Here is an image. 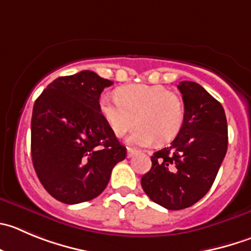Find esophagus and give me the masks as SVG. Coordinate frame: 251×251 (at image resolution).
<instances>
[{
    "label": "esophagus",
    "instance_id": "esophagus-1",
    "mask_svg": "<svg viewBox=\"0 0 251 251\" xmlns=\"http://www.w3.org/2000/svg\"><path fill=\"white\" fill-rule=\"evenodd\" d=\"M138 152H139V150L133 149V148H127V156H128V157L134 156V155L138 154Z\"/></svg>",
    "mask_w": 251,
    "mask_h": 251
}]
</instances>
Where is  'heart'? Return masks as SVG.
<instances>
[{"label":"heart","mask_w":251,"mask_h":251,"mask_svg":"<svg viewBox=\"0 0 251 251\" xmlns=\"http://www.w3.org/2000/svg\"><path fill=\"white\" fill-rule=\"evenodd\" d=\"M100 112L109 129L124 135L137 122L139 124L128 140L132 144L149 145L173 139L183 123L185 108L177 94L161 85H128L119 87L116 99L103 95Z\"/></svg>","instance_id":"1"}]
</instances>
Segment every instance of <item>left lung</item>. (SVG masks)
I'll list each match as a JSON object with an SVG mask.
<instances>
[{
  "label": "left lung",
  "mask_w": 251,
  "mask_h": 251,
  "mask_svg": "<svg viewBox=\"0 0 251 251\" xmlns=\"http://www.w3.org/2000/svg\"><path fill=\"white\" fill-rule=\"evenodd\" d=\"M185 116L170 147L154 152L142 187L155 203L171 211L199 202L213 185L228 148L222 104L199 83L181 81Z\"/></svg>",
  "instance_id": "8db88e82"
}]
</instances>
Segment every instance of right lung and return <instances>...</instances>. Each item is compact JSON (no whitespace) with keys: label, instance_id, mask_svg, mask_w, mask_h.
Segmentation results:
<instances>
[{"label":"right lung","instance_id":"right-lung-1","mask_svg":"<svg viewBox=\"0 0 251 251\" xmlns=\"http://www.w3.org/2000/svg\"><path fill=\"white\" fill-rule=\"evenodd\" d=\"M112 83L88 70L61 76L33 107V166L45 190L63 203L96 199L127 156L100 112L102 91Z\"/></svg>","mask_w":251,"mask_h":251}]
</instances>
